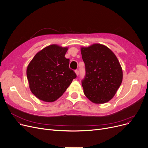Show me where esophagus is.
I'll return each mask as SVG.
<instances>
[{"label": "esophagus", "instance_id": "34e87169", "mask_svg": "<svg viewBox=\"0 0 148 148\" xmlns=\"http://www.w3.org/2000/svg\"><path fill=\"white\" fill-rule=\"evenodd\" d=\"M75 74H76V75H79V71H78V70H75Z\"/></svg>", "mask_w": 148, "mask_h": 148}]
</instances>
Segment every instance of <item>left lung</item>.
<instances>
[{"label":"left lung","instance_id":"1","mask_svg":"<svg viewBox=\"0 0 148 148\" xmlns=\"http://www.w3.org/2000/svg\"><path fill=\"white\" fill-rule=\"evenodd\" d=\"M81 54L86 69L83 92L94 103H105L113 98L123 79L119 61L110 48L99 43L82 47Z\"/></svg>","mask_w":148,"mask_h":148}]
</instances>
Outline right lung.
Wrapping results in <instances>:
<instances>
[{"instance_id":"1","label":"right lung","mask_w":148,"mask_h":148,"mask_svg":"<svg viewBox=\"0 0 148 148\" xmlns=\"http://www.w3.org/2000/svg\"><path fill=\"white\" fill-rule=\"evenodd\" d=\"M68 47L51 45L38 52L29 62L27 75L31 92L46 102L58 99L76 78L65 58Z\"/></svg>"}]
</instances>
